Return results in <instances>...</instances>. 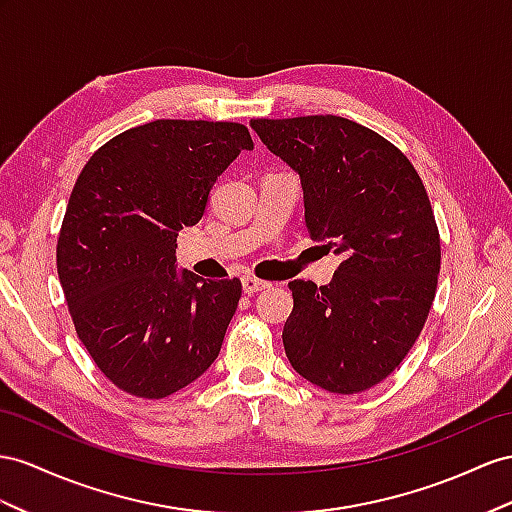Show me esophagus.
I'll return each instance as SVG.
<instances>
[{
	"mask_svg": "<svg viewBox=\"0 0 512 512\" xmlns=\"http://www.w3.org/2000/svg\"><path fill=\"white\" fill-rule=\"evenodd\" d=\"M268 285H270V283L261 281V279H257V277H251V274H246V277L242 279V287H244L246 294H255V292L266 290Z\"/></svg>",
	"mask_w": 512,
	"mask_h": 512,
	"instance_id": "34e87169",
	"label": "esophagus"
}]
</instances>
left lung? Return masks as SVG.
<instances>
[{"mask_svg":"<svg viewBox=\"0 0 512 512\" xmlns=\"http://www.w3.org/2000/svg\"><path fill=\"white\" fill-rule=\"evenodd\" d=\"M251 127L298 173L311 240L344 257L331 285L290 283L285 355L326 391L370 389L413 348L435 300L441 244L424 183L398 147L342 116Z\"/></svg>","mask_w":512,"mask_h":512,"instance_id":"1","label":"left lung"}]
</instances>
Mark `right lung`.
<instances>
[{"mask_svg": "<svg viewBox=\"0 0 512 512\" xmlns=\"http://www.w3.org/2000/svg\"><path fill=\"white\" fill-rule=\"evenodd\" d=\"M251 151L240 123L153 121L103 144L77 177L58 235V277L77 337L110 381L160 400L218 357L240 279L177 270V233Z\"/></svg>", "mask_w": 512, "mask_h": 512, "instance_id": "right-lung-1", "label": "right lung"}]
</instances>
